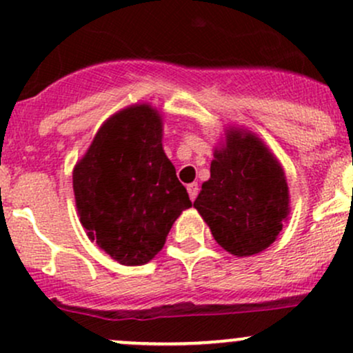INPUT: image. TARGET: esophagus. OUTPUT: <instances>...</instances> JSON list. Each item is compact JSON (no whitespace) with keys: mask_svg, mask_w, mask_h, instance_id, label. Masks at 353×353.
<instances>
[{"mask_svg":"<svg viewBox=\"0 0 353 353\" xmlns=\"http://www.w3.org/2000/svg\"><path fill=\"white\" fill-rule=\"evenodd\" d=\"M188 192H189L190 201H194L197 197V194H199V185H197L196 182H192V184L188 185Z\"/></svg>","mask_w":353,"mask_h":353,"instance_id":"obj_1","label":"esophagus"}]
</instances>
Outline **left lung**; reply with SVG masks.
Wrapping results in <instances>:
<instances>
[{
  "mask_svg": "<svg viewBox=\"0 0 353 353\" xmlns=\"http://www.w3.org/2000/svg\"><path fill=\"white\" fill-rule=\"evenodd\" d=\"M194 208L222 249L237 257L259 254L289 219L285 172L261 137L232 125L214 149L210 177Z\"/></svg>",
  "mask_w": 353,
  "mask_h": 353,
  "instance_id": "obj_1",
  "label": "left lung"
}]
</instances>
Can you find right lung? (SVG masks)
I'll list each match as a JSON object with an SVG mask.
<instances>
[{
  "instance_id": "add662e5",
  "label": "right lung",
  "mask_w": 353,
  "mask_h": 353,
  "mask_svg": "<svg viewBox=\"0 0 353 353\" xmlns=\"http://www.w3.org/2000/svg\"><path fill=\"white\" fill-rule=\"evenodd\" d=\"M88 237L123 265H144L192 202L163 149V116L132 104L108 117L72 171Z\"/></svg>"
}]
</instances>
